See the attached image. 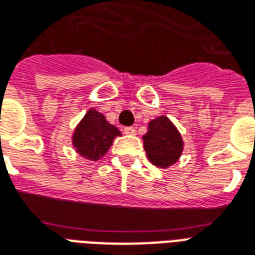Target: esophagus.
Masks as SVG:
<instances>
[{
	"instance_id": "34e87169",
	"label": "esophagus",
	"mask_w": 255,
	"mask_h": 255,
	"mask_svg": "<svg viewBox=\"0 0 255 255\" xmlns=\"http://www.w3.org/2000/svg\"><path fill=\"white\" fill-rule=\"evenodd\" d=\"M123 132L126 133V135H135V132H136V129L133 127H124V129H123Z\"/></svg>"
}]
</instances>
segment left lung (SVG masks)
I'll return each mask as SVG.
<instances>
[{
    "instance_id": "1",
    "label": "left lung",
    "mask_w": 255,
    "mask_h": 255,
    "mask_svg": "<svg viewBox=\"0 0 255 255\" xmlns=\"http://www.w3.org/2000/svg\"><path fill=\"white\" fill-rule=\"evenodd\" d=\"M143 144L150 162L163 169L178 161L184 146L180 132L166 116L148 123Z\"/></svg>"
}]
</instances>
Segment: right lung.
I'll list each match as a JSON object with an SVG mask.
<instances>
[{"label": "right lung", "mask_w": 255, "mask_h": 255, "mask_svg": "<svg viewBox=\"0 0 255 255\" xmlns=\"http://www.w3.org/2000/svg\"><path fill=\"white\" fill-rule=\"evenodd\" d=\"M116 136H120L118 128L109 124L104 115L96 109H90L75 128L73 144L84 158L97 161L108 151Z\"/></svg>", "instance_id": "obj_1"}]
</instances>
